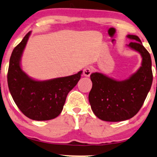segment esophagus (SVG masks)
I'll use <instances>...</instances> for the list:
<instances>
[{
  "instance_id": "esophagus-1",
  "label": "esophagus",
  "mask_w": 157,
  "mask_h": 157,
  "mask_svg": "<svg viewBox=\"0 0 157 157\" xmlns=\"http://www.w3.org/2000/svg\"><path fill=\"white\" fill-rule=\"evenodd\" d=\"M92 72H93V70H92V68L89 67H85L83 70V75L85 77H90Z\"/></svg>"
}]
</instances>
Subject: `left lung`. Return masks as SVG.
<instances>
[{
	"mask_svg": "<svg viewBox=\"0 0 157 157\" xmlns=\"http://www.w3.org/2000/svg\"><path fill=\"white\" fill-rule=\"evenodd\" d=\"M127 37L132 40L128 47L141 54L139 70L124 81L115 80L98 72L90 75L93 87L89 102L95 116L103 121L118 122L131 118L141 109L151 89L153 74L150 54L137 36Z\"/></svg>",
	"mask_w": 157,
	"mask_h": 157,
	"instance_id": "8db88e82",
	"label": "left lung"
}]
</instances>
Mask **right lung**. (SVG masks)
<instances>
[{
  "label": "right lung",
  "mask_w": 157,
  "mask_h": 157,
  "mask_svg": "<svg viewBox=\"0 0 157 157\" xmlns=\"http://www.w3.org/2000/svg\"><path fill=\"white\" fill-rule=\"evenodd\" d=\"M30 33H26L12 52L7 75L8 88L17 107L26 117L34 121L51 120L61 113L67 95L80 80L82 71L47 81L29 77L21 68L20 60Z\"/></svg>",
  "instance_id": "obj_1"
}]
</instances>
